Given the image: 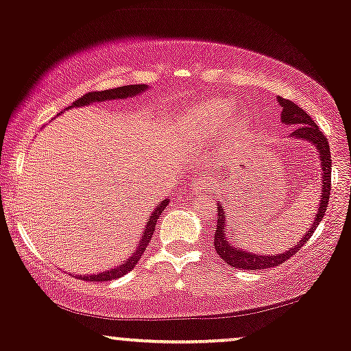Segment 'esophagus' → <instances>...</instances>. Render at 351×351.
Instances as JSON below:
<instances>
[{"label":"esophagus","instance_id":"34e87169","mask_svg":"<svg viewBox=\"0 0 351 351\" xmlns=\"http://www.w3.org/2000/svg\"><path fill=\"white\" fill-rule=\"evenodd\" d=\"M196 184L199 188H202V189H208V188H210L214 184V181H213V178H210V176H201L199 180L196 181Z\"/></svg>","mask_w":351,"mask_h":351}]
</instances>
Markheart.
<instances>
[{
  "instance_id": "b5f03b06",
  "label": "heart",
  "mask_w": 351,
  "mask_h": 351,
  "mask_svg": "<svg viewBox=\"0 0 351 351\" xmlns=\"http://www.w3.org/2000/svg\"><path fill=\"white\" fill-rule=\"evenodd\" d=\"M234 109L235 106L230 99L209 98L197 101L180 112L175 122V130L180 138H194V141L210 138L226 128ZM248 125H250L248 117L240 114L227 125V132L232 138H239L247 132Z\"/></svg>"
}]
</instances>
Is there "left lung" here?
I'll return each instance as SVG.
<instances>
[{
  "label": "left lung",
  "mask_w": 351,
  "mask_h": 351,
  "mask_svg": "<svg viewBox=\"0 0 351 351\" xmlns=\"http://www.w3.org/2000/svg\"><path fill=\"white\" fill-rule=\"evenodd\" d=\"M278 104L281 106V122H285V125H291L294 128L293 132L289 134L291 138H298V141H306L312 143L319 152V162H320V197H319V208L315 213L314 222L309 227V230L306 232V235H302V239L299 240L298 245L291 247L289 250L280 253V255H258V253L247 252L243 248L234 245L232 240H229V230H227V213L223 209L222 204L217 202V229L214 234V248H216L217 255L221 256L223 261L230 265L234 268L240 269H268L273 267H280L281 263H285L286 260L291 258L293 255H296L299 248L306 243V240L311 239V235L314 234L315 227L319 226L322 221L325 209L328 206V199H330V175H332V160H330V147H328L327 138L325 135L319 130V125L311 119V116L304 109H301L298 104H294L293 101L281 98L278 96Z\"/></svg>",
  "instance_id": "obj_1"
}]
</instances>
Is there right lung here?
I'll return each instance as SVG.
<instances>
[{
	"label": "right lung",
	"instance_id": "1",
	"mask_svg": "<svg viewBox=\"0 0 351 351\" xmlns=\"http://www.w3.org/2000/svg\"><path fill=\"white\" fill-rule=\"evenodd\" d=\"M149 90L147 84H128V86H119V88H112V90H104V91H93L84 95L83 98H80L71 104V108H83V106H90L93 103H104V101H112V99H125V98H134V96L142 95ZM170 199H163L160 201V204L155 206V209L152 210L150 217L147 219L145 227H143V232H141V237L137 240V245H135L134 253L125 258L124 263H119L117 267L109 268L106 271H99V273H91V274H77L78 278L86 281H111L116 280V278L124 276L125 273L132 271L135 265L138 263V260L142 258L143 252H145L147 245L150 243L152 235L155 232V226H157V219L162 216L163 209L167 208Z\"/></svg>",
	"mask_w": 351,
	"mask_h": 351
}]
</instances>
